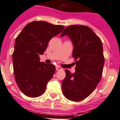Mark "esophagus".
I'll return each mask as SVG.
<instances>
[{
    "label": "esophagus",
    "mask_w": 120,
    "mask_h": 120,
    "mask_svg": "<svg viewBox=\"0 0 120 120\" xmlns=\"http://www.w3.org/2000/svg\"><path fill=\"white\" fill-rule=\"evenodd\" d=\"M62 68H61V67H59L58 65H56V70H62Z\"/></svg>",
    "instance_id": "34e87169"
}]
</instances>
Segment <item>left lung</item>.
Instances as JSON below:
<instances>
[{
	"mask_svg": "<svg viewBox=\"0 0 120 120\" xmlns=\"http://www.w3.org/2000/svg\"><path fill=\"white\" fill-rule=\"evenodd\" d=\"M65 35L72 42V56L76 61L74 73L65 70L62 92L68 100L80 101L94 92L101 79L104 64L103 44L94 31L85 25L67 26L61 37Z\"/></svg>",
	"mask_w": 120,
	"mask_h": 120,
	"instance_id": "obj_1",
	"label": "left lung"
}]
</instances>
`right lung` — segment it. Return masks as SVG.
<instances>
[{
  "instance_id": "right-lung-1",
  "label": "right lung",
  "mask_w": 120,
  "mask_h": 120,
  "mask_svg": "<svg viewBox=\"0 0 120 120\" xmlns=\"http://www.w3.org/2000/svg\"><path fill=\"white\" fill-rule=\"evenodd\" d=\"M64 28L45 21H33L16 38L13 53L14 78L19 89L27 97L42 95L53 78L55 65L40 62L39 55L44 54L50 40Z\"/></svg>"
}]
</instances>
